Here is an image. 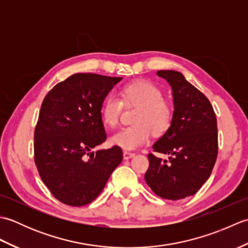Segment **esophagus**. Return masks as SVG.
<instances>
[{"instance_id": "obj_1", "label": "esophagus", "mask_w": 248, "mask_h": 248, "mask_svg": "<svg viewBox=\"0 0 248 248\" xmlns=\"http://www.w3.org/2000/svg\"><path fill=\"white\" fill-rule=\"evenodd\" d=\"M135 155V154L133 152H129V151H124V160H129L131 157H133Z\"/></svg>"}]
</instances>
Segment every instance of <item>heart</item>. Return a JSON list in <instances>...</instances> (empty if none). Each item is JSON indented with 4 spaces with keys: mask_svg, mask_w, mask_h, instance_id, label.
Instances as JSON below:
<instances>
[{
    "mask_svg": "<svg viewBox=\"0 0 248 248\" xmlns=\"http://www.w3.org/2000/svg\"><path fill=\"white\" fill-rule=\"evenodd\" d=\"M121 99L108 93L101 105V117L108 127L119 123L124 104L136 105L135 124L119 130L110 138V143L124 150H134L146 144L151 136L162 135L170 129L172 119L171 105L163 99V92L148 81H140L125 85L120 91Z\"/></svg>",
    "mask_w": 248,
    "mask_h": 248,
    "instance_id": "obj_1",
    "label": "heart"
}]
</instances>
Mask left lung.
I'll return each instance as SVG.
<instances>
[{"instance_id": "left-lung-1", "label": "left lung", "mask_w": 248, "mask_h": 248, "mask_svg": "<svg viewBox=\"0 0 248 248\" xmlns=\"http://www.w3.org/2000/svg\"><path fill=\"white\" fill-rule=\"evenodd\" d=\"M172 89L171 124L154 144L145 180L157 196L178 200L196 194L208 180L217 157V121L209 99L186 80L182 73L160 70Z\"/></svg>"}]
</instances>
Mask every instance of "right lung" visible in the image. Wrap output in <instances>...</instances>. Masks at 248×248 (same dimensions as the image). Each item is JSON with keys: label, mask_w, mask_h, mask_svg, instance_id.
I'll list each match as a JSON object with an SVG mask.
<instances>
[{"label": "right lung", "mask_w": 248, "mask_h": 248, "mask_svg": "<svg viewBox=\"0 0 248 248\" xmlns=\"http://www.w3.org/2000/svg\"><path fill=\"white\" fill-rule=\"evenodd\" d=\"M121 78L76 73L44 99L34 133V160L41 180L62 203H91L123 161L117 146L92 152L107 140L101 105Z\"/></svg>", "instance_id": "1"}]
</instances>
